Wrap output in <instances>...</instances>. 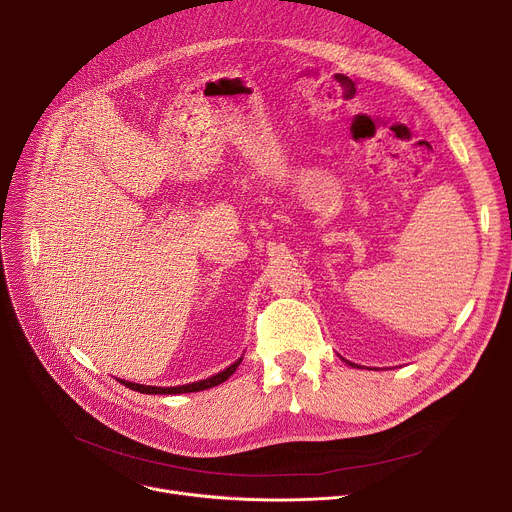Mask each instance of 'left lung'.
Masks as SVG:
<instances>
[{
  "label": "left lung",
  "instance_id": "1",
  "mask_svg": "<svg viewBox=\"0 0 512 512\" xmlns=\"http://www.w3.org/2000/svg\"><path fill=\"white\" fill-rule=\"evenodd\" d=\"M351 365H355V363H351Z\"/></svg>",
  "mask_w": 512,
  "mask_h": 512
}]
</instances>
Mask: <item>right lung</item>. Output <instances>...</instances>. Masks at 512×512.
Returning a JSON list of instances; mask_svg holds the SVG:
<instances>
[{
    "mask_svg": "<svg viewBox=\"0 0 512 512\" xmlns=\"http://www.w3.org/2000/svg\"><path fill=\"white\" fill-rule=\"evenodd\" d=\"M242 357L232 363L230 367H226L224 371L211 375V378L207 380H201V382H193V384H184V386H176V388H159V386H143V384H132V382H126V380H120V384H124L126 388L134 390V392H141V394H186V392H199V390H207V388H213V386H220L222 382H226L230 375L236 371V367L240 365Z\"/></svg>",
    "mask_w": 512,
    "mask_h": 512,
    "instance_id": "add662e5",
    "label": "right lung"
}]
</instances>
